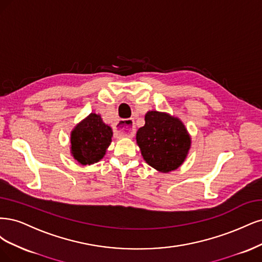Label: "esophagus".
Listing matches in <instances>:
<instances>
[{
  "label": "esophagus",
  "mask_w": 262,
  "mask_h": 262,
  "mask_svg": "<svg viewBox=\"0 0 262 262\" xmlns=\"http://www.w3.org/2000/svg\"><path fill=\"white\" fill-rule=\"evenodd\" d=\"M115 134L120 137H133L135 134V124L132 119L120 120L115 125Z\"/></svg>",
  "instance_id": "obj_1"
}]
</instances>
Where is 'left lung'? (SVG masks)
<instances>
[{
	"instance_id": "obj_1",
	"label": "left lung",
	"mask_w": 262,
	"mask_h": 262,
	"mask_svg": "<svg viewBox=\"0 0 262 262\" xmlns=\"http://www.w3.org/2000/svg\"><path fill=\"white\" fill-rule=\"evenodd\" d=\"M145 122L136 134L145 161L162 173L176 170L190 149L191 139L185 125L179 117L158 111H149Z\"/></svg>"
}]
</instances>
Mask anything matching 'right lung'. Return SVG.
Here are the masks:
<instances>
[{
    "mask_svg": "<svg viewBox=\"0 0 262 262\" xmlns=\"http://www.w3.org/2000/svg\"><path fill=\"white\" fill-rule=\"evenodd\" d=\"M113 132L99 114L91 113L71 133V154L81 165L97 163L112 141Z\"/></svg>",
    "mask_w": 262,
    "mask_h": 262,
    "instance_id": "add662e5",
    "label": "right lung"
}]
</instances>
